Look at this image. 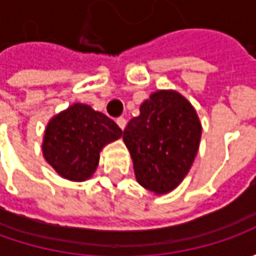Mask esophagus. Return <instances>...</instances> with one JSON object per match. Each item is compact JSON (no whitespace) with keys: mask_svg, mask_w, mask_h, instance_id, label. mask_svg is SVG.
Returning <instances> with one entry per match:
<instances>
[{"mask_svg":"<svg viewBox=\"0 0 256 256\" xmlns=\"http://www.w3.org/2000/svg\"><path fill=\"white\" fill-rule=\"evenodd\" d=\"M116 124H118V126L124 131L125 126H126V120H125V118H118V120H116Z\"/></svg>","mask_w":256,"mask_h":256,"instance_id":"esophagus-1","label":"esophagus"}]
</instances>
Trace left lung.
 <instances>
[{"label": "left lung", "instance_id": "1", "mask_svg": "<svg viewBox=\"0 0 256 256\" xmlns=\"http://www.w3.org/2000/svg\"><path fill=\"white\" fill-rule=\"evenodd\" d=\"M201 134L200 116L182 94H151L122 135L138 184L155 195L174 191L191 170Z\"/></svg>", "mask_w": 256, "mask_h": 256}]
</instances>
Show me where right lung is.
<instances>
[{"label":"right lung","instance_id":"1","mask_svg":"<svg viewBox=\"0 0 256 256\" xmlns=\"http://www.w3.org/2000/svg\"><path fill=\"white\" fill-rule=\"evenodd\" d=\"M121 136V128L105 114L75 102L48 121L42 155L60 176L82 182L96 171L104 146Z\"/></svg>","mask_w":256,"mask_h":256}]
</instances>
